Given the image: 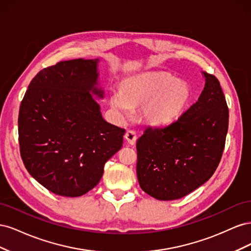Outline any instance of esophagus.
<instances>
[{
    "label": "esophagus",
    "instance_id": "obj_1",
    "mask_svg": "<svg viewBox=\"0 0 251 251\" xmlns=\"http://www.w3.org/2000/svg\"><path fill=\"white\" fill-rule=\"evenodd\" d=\"M125 139L127 141L128 144L134 146L136 142V139H137V136H136L135 131H132V130L126 131V133L125 134Z\"/></svg>",
    "mask_w": 251,
    "mask_h": 251
}]
</instances>
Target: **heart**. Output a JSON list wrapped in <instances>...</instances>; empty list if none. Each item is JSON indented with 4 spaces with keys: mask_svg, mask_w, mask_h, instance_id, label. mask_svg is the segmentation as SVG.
Here are the masks:
<instances>
[{
    "mask_svg": "<svg viewBox=\"0 0 251 251\" xmlns=\"http://www.w3.org/2000/svg\"><path fill=\"white\" fill-rule=\"evenodd\" d=\"M191 97L187 82L169 74L151 73L126 80L121 91H112L110 101L121 117L128 116L131 105L142 104L141 114L148 123L168 125L183 113Z\"/></svg>",
    "mask_w": 251,
    "mask_h": 251,
    "instance_id": "obj_1",
    "label": "heart"
}]
</instances>
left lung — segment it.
I'll use <instances>...</instances> for the list:
<instances>
[{
  "mask_svg": "<svg viewBox=\"0 0 251 251\" xmlns=\"http://www.w3.org/2000/svg\"><path fill=\"white\" fill-rule=\"evenodd\" d=\"M198 101L169 126H148L137 140V178L157 200L180 199L217 170L228 130V108L216 76L202 72Z\"/></svg>",
  "mask_w": 251,
  "mask_h": 251,
  "instance_id": "8db88e82",
  "label": "left lung"
}]
</instances>
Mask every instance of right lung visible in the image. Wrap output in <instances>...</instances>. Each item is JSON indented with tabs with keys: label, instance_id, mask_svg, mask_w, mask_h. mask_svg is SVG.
<instances>
[{
	"label": "right lung",
	"instance_id": "obj_1",
	"mask_svg": "<svg viewBox=\"0 0 251 251\" xmlns=\"http://www.w3.org/2000/svg\"><path fill=\"white\" fill-rule=\"evenodd\" d=\"M100 59H72L41 70L19 113V142L28 173L58 196L79 197L98 184L123 147L125 128L107 123L93 95Z\"/></svg>",
	"mask_w": 251,
	"mask_h": 251
}]
</instances>
